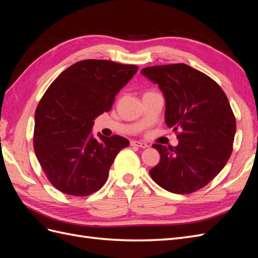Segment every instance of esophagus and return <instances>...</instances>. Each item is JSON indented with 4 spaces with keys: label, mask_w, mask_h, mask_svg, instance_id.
<instances>
[{
    "label": "esophagus",
    "mask_w": 258,
    "mask_h": 258,
    "mask_svg": "<svg viewBox=\"0 0 258 258\" xmlns=\"http://www.w3.org/2000/svg\"><path fill=\"white\" fill-rule=\"evenodd\" d=\"M131 146H138V147H141V148H146L148 147V145L144 142H140V141H131L130 142Z\"/></svg>",
    "instance_id": "esophagus-1"
}]
</instances>
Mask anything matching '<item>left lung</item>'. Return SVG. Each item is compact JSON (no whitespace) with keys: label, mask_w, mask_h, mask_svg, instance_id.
Masks as SVG:
<instances>
[{"label":"left lung","mask_w":258,"mask_h":258,"mask_svg":"<svg viewBox=\"0 0 258 258\" xmlns=\"http://www.w3.org/2000/svg\"><path fill=\"white\" fill-rule=\"evenodd\" d=\"M141 74L158 85L166 101L167 126L179 130L175 147L153 145L160 161L150 174L170 192L199 190L231 155L236 118L229 101L212 79L187 64L147 67Z\"/></svg>","instance_id":"8db88e82"}]
</instances>
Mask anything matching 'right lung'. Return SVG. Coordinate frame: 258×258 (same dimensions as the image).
I'll return each instance as SVG.
<instances>
[{
    "instance_id": "right-lung-1",
    "label": "right lung",
    "mask_w": 258,
    "mask_h": 258,
    "mask_svg": "<svg viewBox=\"0 0 258 258\" xmlns=\"http://www.w3.org/2000/svg\"><path fill=\"white\" fill-rule=\"evenodd\" d=\"M138 71L137 66L83 60L49 86L34 116V152L49 182L71 196H88L102 187L112 163L129 141L92 135L99 115Z\"/></svg>"
}]
</instances>
